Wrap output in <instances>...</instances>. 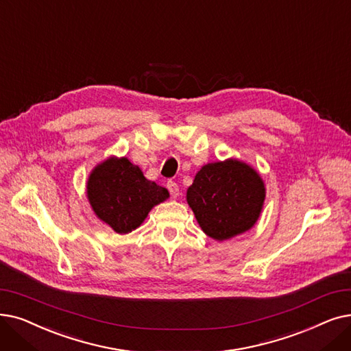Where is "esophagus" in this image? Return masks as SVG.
Returning <instances> with one entry per match:
<instances>
[{
  "label": "esophagus",
  "mask_w": 351,
  "mask_h": 351,
  "mask_svg": "<svg viewBox=\"0 0 351 351\" xmlns=\"http://www.w3.org/2000/svg\"><path fill=\"white\" fill-rule=\"evenodd\" d=\"M166 186H167V189H169V192H171L173 199H175V197L179 196V186H178V184H175V182L169 180V182H167Z\"/></svg>",
  "instance_id": "34e87169"
}]
</instances>
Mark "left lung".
<instances>
[{
  "label": "left lung",
  "instance_id": "left-lung-1",
  "mask_svg": "<svg viewBox=\"0 0 351 351\" xmlns=\"http://www.w3.org/2000/svg\"><path fill=\"white\" fill-rule=\"evenodd\" d=\"M201 230L215 241L250 231L261 215L265 185L254 167L239 159L204 165L186 191Z\"/></svg>",
  "mask_w": 351,
  "mask_h": 351
}]
</instances>
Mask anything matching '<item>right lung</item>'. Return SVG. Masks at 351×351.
Returning a JSON list of instances; mask_svg holds the SVG:
<instances>
[{
  "mask_svg": "<svg viewBox=\"0 0 351 351\" xmlns=\"http://www.w3.org/2000/svg\"><path fill=\"white\" fill-rule=\"evenodd\" d=\"M86 193L96 217L116 234L139 228L152 208L169 197L166 188L145 178L128 158L110 156L90 172Z\"/></svg>",
  "mask_w": 351,
  "mask_h": 351,
  "instance_id": "right-lung-1",
  "label": "right lung"
}]
</instances>
